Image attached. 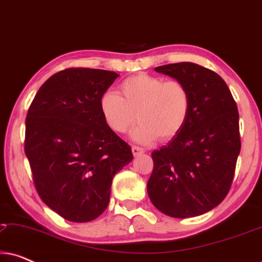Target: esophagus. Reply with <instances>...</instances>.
<instances>
[{
    "instance_id": "esophagus-1",
    "label": "esophagus",
    "mask_w": 262,
    "mask_h": 262,
    "mask_svg": "<svg viewBox=\"0 0 262 262\" xmlns=\"http://www.w3.org/2000/svg\"><path fill=\"white\" fill-rule=\"evenodd\" d=\"M131 150H132V154H134L135 156H137V155H139V154H143V152H144V149H143V148H139V146H136V145L132 146Z\"/></svg>"
}]
</instances>
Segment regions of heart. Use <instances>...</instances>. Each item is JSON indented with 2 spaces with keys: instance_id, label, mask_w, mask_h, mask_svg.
<instances>
[{
  "instance_id": "heart-1",
  "label": "heart",
  "mask_w": 262,
  "mask_h": 262,
  "mask_svg": "<svg viewBox=\"0 0 262 262\" xmlns=\"http://www.w3.org/2000/svg\"><path fill=\"white\" fill-rule=\"evenodd\" d=\"M191 94L180 81L138 74L121 82L119 95L106 93L100 100L103 120L116 134L132 131L136 142L148 144L159 137L169 141L177 137L191 113Z\"/></svg>"
}]
</instances>
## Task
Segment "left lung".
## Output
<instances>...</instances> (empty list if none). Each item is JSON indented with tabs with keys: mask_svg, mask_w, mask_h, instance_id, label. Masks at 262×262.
<instances>
[{
	"mask_svg": "<svg viewBox=\"0 0 262 262\" xmlns=\"http://www.w3.org/2000/svg\"><path fill=\"white\" fill-rule=\"evenodd\" d=\"M191 94V113L177 137L152 151L148 194L154 206L174 218L195 217L223 202L241 150L237 106L227 83L195 63L157 67Z\"/></svg>",
	"mask_w": 262,
	"mask_h": 262,
	"instance_id": "obj_1",
	"label": "left lung"
}]
</instances>
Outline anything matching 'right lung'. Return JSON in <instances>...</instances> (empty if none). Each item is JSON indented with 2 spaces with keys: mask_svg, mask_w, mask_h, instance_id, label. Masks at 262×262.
<instances>
[{
  "mask_svg": "<svg viewBox=\"0 0 262 262\" xmlns=\"http://www.w3.org/2000/svg\"><path fill=\"white\" fill-rule=\"evenodd\" d=\"M114 71L69 68L39 88L28 108L25 154L42 202L64 220L84 223L110 203L117 171L134 159L107 126L100 100Z\"/></svg>",
  "mask_w": 262,
  "mask_h": 262,
  "instance_id": "right-lung-1",
  "label": "right lung"
}]
</instances>
